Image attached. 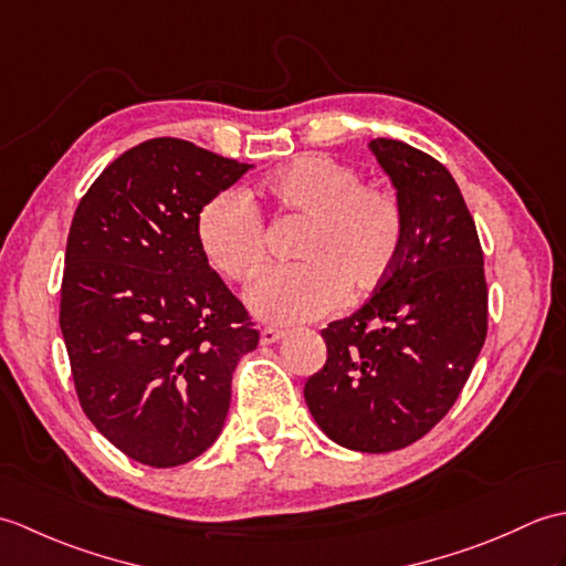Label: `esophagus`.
Masks as SVG:
<instances>
[{
    "mask_svg": "<svg viewBox=\"0 0 566 566\" xmlns=\"http://www.w3.org/2000/svg\"><path fill=\"white\" fill-rule=\"evenodd\" d=\"M282 338H284V331H280V328H262L260 331V343L262 345H272V343L282 340Z\"/></svg>",
    "mask_w": 566,
    "mask_h": 566,
    "instance_id": "obj_1",
    "label": "esophagus"
}]
</instances>
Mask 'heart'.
Segmentation results:
<instances>
[{
	"label": "heart",
	"mask_w": 566,
	"mask_h": 566,
	"mask_svg": "<svg viewBox=\"0 0 566 566\" xmlns=\"http://www.w3.org/2000/svg\"><path fill=\"white\" fill-rule=\"evenodd\" d=\"M284 213L308 221L296 245L304 262L264 270L245 302L268 323L316 321L340 306L345 290L363 296L387 280L403 240V213L389 191L363 185L353 165L304 155L262 185ZM203 260L226 280H245L264 258L260 211L243 191L223 189L197 213Z\"/></svg>",
	"instance_id": "obj_1"
}]
</instances>
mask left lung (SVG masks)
<instances>
[{
  "instance_id": "8db88e82",
  "label": "left lung",
  "mask_w": 566,
  "mask_h": 566,
  "mask_svg": "<svg viewBox=\"0 0 566 566\" xmlns=\"http://www.w3.org/2000/svg\"><path fill=\"white\" fill-rule=\"evenodd\" d=\"M369 150L403 213L401 250L375 296L321 331L328 357L304 399L333 442L379 454L450 411L486 340L489 294L476 226L448 167L391 138Z\"/></svg>"
}]
</instances>
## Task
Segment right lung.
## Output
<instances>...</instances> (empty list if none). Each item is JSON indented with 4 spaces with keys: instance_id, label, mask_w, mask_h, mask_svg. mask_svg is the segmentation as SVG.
<instances>
[{
    "instance_id": "obj_1",
    "label": "right lung",
    "mask_w": 566,
    "mask_h": 566,
    "mask_svg": "<svg viewBox=\"0 0 566 566\" xmlns=\"http://www.w3.org/2000/svg\"><path fill=\"white\" fill-rule=\"evenodd\" d=\"M252 165L179 138L126 150L72 216L60 331L92 426L130 460L177 467L221 436L260 333L197 243V213Z\"/></svg>"
}]
</instances>
